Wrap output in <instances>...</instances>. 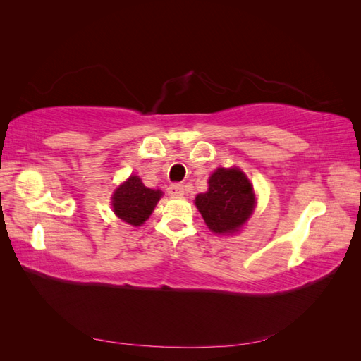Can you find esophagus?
<instances>
[{
    "label": "esophagus",
    "mask_w": 361,
    "mask_h": 361,
    "mask_svg": "<svg viewBox=\"0 0 361 361\" xmlns=\"http://www.w3.org/2000/svg\"><path fill=\"white\" fill-rule=\"evenodd\" d=\"M167 192L171 197H182L183 195V185L182 183H171L167 188Z\"/></svg>",
    "instance_id": "34e87169"
}]
</instances>
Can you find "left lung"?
I'll use <instances>...</instances> for the list:
<instances>
[{
    "label": "left lung",
    "mask_w": 361,
    "mask_h": 361,
    "mask_svg": "<svg viewBox=\"0 0 361 361\" xmlns=\"http://www.w3.org/2000/svg\"><path fill=\"white\" fill-rule=\"evenodd\" d=\"M195 206L212 232L232 233L253 212V187L239 169H216L209 179V188L195 197Z\"/></svg>",
    "instance_id": "1"
}]
</instances>
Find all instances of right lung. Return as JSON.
Masks as SVG:
<instances>
[{
	"instance_id": "1",
	"label": "right lung",
	"mask_w": 361,
	"mask_h": 361,
	"mask_svg": "<svg viewBox=\"0 0 361 361\" xmlns=\"http://www.w3.org/2000/svg\"><path fill=\"white\" fill-rule=\"evenodd\" d=\"M162 192L145 187L138 176H130L113 195L114 214L128 224L141 226L154 211Z\"/></svg>"
}]
</instances>
